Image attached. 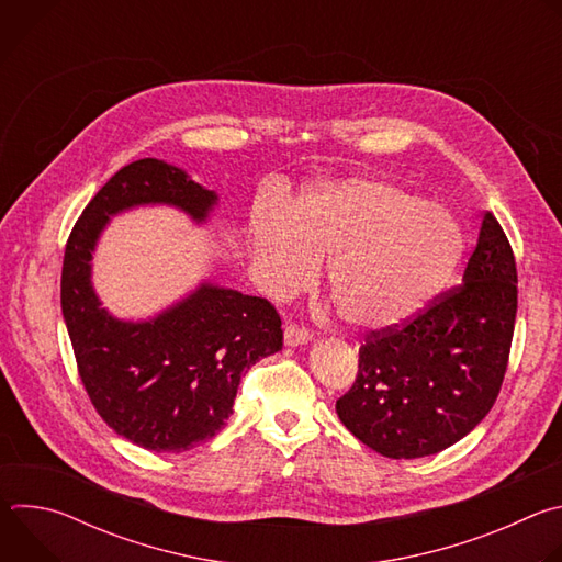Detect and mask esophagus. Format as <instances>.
<instances>
[{
	"instance_id": "34e87169",
	"label": "esophagus",
	"mask_w": 562,
	"mask_h": 562,
	"mask_svg": "<svg viewBox=\"0 0 562 562\" xmlns=\"http://www.w3.org/2000/svg\"><path fill=\"white\" fill-rule=\"evenodd\" d=\"M311 342V334L306 329H300L297 325H286L284 327V345L286 347H302Z\"/></svg>"
}]
</instances>
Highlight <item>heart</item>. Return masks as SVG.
I'll use <instances>...</instances> for the list:
<instances>
[{
	"mask_svg": "<svg viewBox=\"0 0 562 562\" xmlns=\"http://www.w3.org/2000/svg\"><path fill=\"white\" fill-rule=\"evenodd\" d=\"M249 237L258 282L273 297L304 289L329 258L336 306L349 327L367 334L416 319L464 251L451 211L375 178L313 184L291 213L256 211Z\"/></svg>",
	"mask_w": 562,
	"mask_h": 562,
	"instance_id": "b5f03b06",
	"label": "heart"
}]
</instances>
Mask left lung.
Wrapping results in <instances>:
<instances>
[{
  "label": "left lung",
  "mask_w": 562,
  "mask_h": 562,
  "mask_svg": "<svg viewBox=\"0 0 562 562\" xmlns=\"http://www.w3.org/2000/svg\"><path fill=\"white\" fill-rule=\"evenodd\" d=\"M509 239L487 211L462 284L405 329L369 338L356 384L336 412L380 456H434L471 434L494 407L518 308Z\"/></svg>",
  "instance_id": "8db88e82"
}]
</instances>
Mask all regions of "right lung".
Instances as JSON below:
<instances>
[{
	"label": "right lung",
	"mask_w": 562,
	"mask_h": 562,
	"mask_svg": "<svg viewBox=\"0 0 562 562\" xmlns=\"http://www.w3.org/2000/svg\"><path fill=\"white\" fill-rule=\"evenodd\" d=\"M144 206H169L204 226L220 195L165 159L120 169L70 231L61 313L79 378L106 425L148 451L180 453L224 427L239 378L282 349V323L265 297L211 280L146 317L102 306L93 286L100 239L115 215Z\"/></svg>",
	"instance_id": "1"
}]
</instances>
